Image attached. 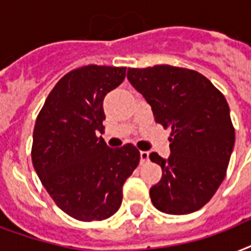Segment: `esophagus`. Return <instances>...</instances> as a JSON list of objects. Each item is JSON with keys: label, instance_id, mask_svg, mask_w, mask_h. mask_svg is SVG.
Here are the masks:
<instances>
[{"label": "esophagus", "instance_id": "esophagus-1", "mask_svg": "<svg viewBox=\"0 0 251 251\" xmlns=\"http://www.w3.org/2000/svg\"><path fill=\"white\" fill-rule=\"evenodd\" d=\"M141 163H145L149 160V151H141Z\"/></svg>", "mask_w": 251, "mask_h": 251}]
</instances>
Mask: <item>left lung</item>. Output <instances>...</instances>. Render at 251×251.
Segmentation results:
<instances>
[{
  "mask_svg": "<svg viewBox=\"0 0 251 251\" xmlns=\"http://www.w3.org/2000/svg\"><path fill=\"white\" fill-rule=\"evenodd\" d=\"M127 79L151 105L155 122L170 127V158L151 152L162 179L151 201L168 215H188L205 205L226 175L234 126L226 99L198 71L160 66L127 68Z\"/></svg>",
  "mask_w": 251,
  "mask_h": 251,
  "instance_id": "left-lung-1",
  "label": "left lung"
}]
</instances>
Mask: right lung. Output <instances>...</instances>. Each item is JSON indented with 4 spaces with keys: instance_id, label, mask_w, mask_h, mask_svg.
<instances>
[{
    "instance_id": "1",
    "label": "right lung",
    "mask_w": 251,
    "mask_h": 251,
    "mask_svg": "<svg viewBox=\"0 0 251 251\" xmlns=\"http://www.w3.org/2000/svg\"><path fill=\"white\" fill-rule=\"evenodd\" d=\"M126 67L89 66L70 71L47 96L32 133L31 159L55 204L79 221L109 219L121 206L122 185L141 159L126 143L110 149L102 101L124 81Z\"/></svg>"
}]
</instances>
